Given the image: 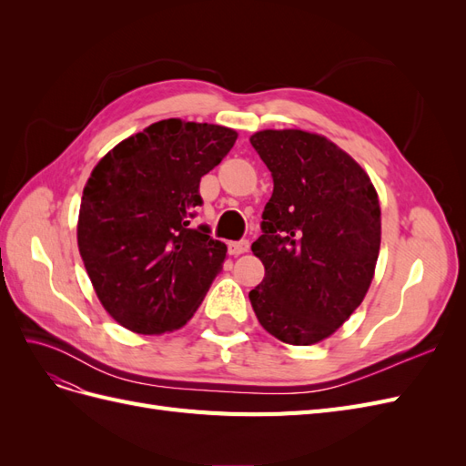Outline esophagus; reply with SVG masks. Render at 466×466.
Here are the masks:
<instances>
[{
	"label": "esophagus",
	"instance_id": "1",
	"mask_svg": "<svg viewBox=\"0 0 466 466\" xmlns=\"http://www.w3.org/2000/svg\"><path fill=\"white\" fill-rule=\"evenodd\" d=\"M228 248H229V255L238 257V255H245V252H248L250 245H248V241H231L228 245Z\"/></svg>",
	"mask_w": 466,
	"mask_h": 466
}]
</instances>
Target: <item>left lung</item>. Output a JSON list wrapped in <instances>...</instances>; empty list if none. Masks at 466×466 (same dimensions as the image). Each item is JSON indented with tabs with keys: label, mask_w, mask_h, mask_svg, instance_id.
Masks as SVG:
<instances>
[{
	"label": "left lung",
	"mask_w": 466,
	"mask_h": 466,
	"mask_svg": "<svg viewBox=\"0 0 466 466\" xmlns=\"http://www.w3.org/2000/svg\"><path fill=\"white\" fill-rule=\"evenodd\" d=\"M250 144L274 178L262 235L250 247L264 264L250 305L278 340L319 344L371 286L380 247L377 190L361 165L320 134L260 130Z\"/></svg>",
	"instance_id": "left-lung-1"
}]
</instances>
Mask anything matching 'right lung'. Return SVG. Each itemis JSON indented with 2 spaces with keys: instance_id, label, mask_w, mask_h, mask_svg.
Masks as SVG:
<instances>
[{
  "instance_id": "add662e5",
  "label": "right lung",
  "mask_w": 466,
  "mask_h": 466,
  "mask_svg": "<svg viewBox=\"0 0 466 466\" xmlns=\"http://www.w3.org/2000/svg\"><path fill=\"white\" fill-rule=\"evenodd\" d=\"M237 132L208 122L159 120L122 139L83 188L77 247L105 311L137 334L185 327L219 274L228 247L190 228L200 178Z\"/></svg>"
}]
</instances>
